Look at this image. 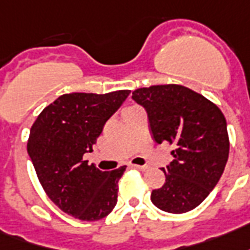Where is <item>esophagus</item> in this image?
Here are the masks:
<instances>
[{"instance_id":"34e87169","label":"esophagus","mask_w":250,"mask_h":250,"mask_svg":"<svg viewBox=\"0 0 250 250\" xmlns=\"http://www.w3.org/2000/svg\"><path fill=\"white\" fill-rule=\"evenodd\" d=\"M134 169H137V170H141V172H145V170H147L149 169V167H146V165H132Z\"/></svg>"}]
</instances>
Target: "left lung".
Here are the masks:
<instances>
[{"instance_id":"obj_1","label":"left lung","mask_w":250,"mask_h":250,"mask_svg":"<svg viewBox=\"0 0 250 250\" xmlns=\"http://www.w3.org/2000/svg\"><path fill=\"white\" fill-rule=\"evenodd\" d=\"M132 98L145 107L153 140L173 145L172 163L163 167L165 184L150 194L164 212L197 208L217 185L229 156L227 120L200 93L176 83L140 87Z\"/></svg>"}]
</instances>
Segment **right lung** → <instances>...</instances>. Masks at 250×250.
I'll use <instances>...</instances> for the list:
<instances>
[{
    "mask_svg": "<svg viewBox=\"0 0 250 250\" xmlns=\"http://www.w3.org/2000/svg\"><path fill=\"white\" fill-rule=\"evenodd\" d=\"M130 90L62 94L38 114L30 129L28 153L48 197L62 212L83 221H97L112 212L118 180L126 167L103 172L83 154Z\"/></svg>",
    "mask_w": 250,
    "mask_h": 250,
    "instance_id": "obj_1",
    "label": "right lung"
}]
</instances>
